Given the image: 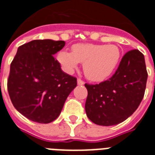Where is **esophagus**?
Wrapping results in <instances>:
<instances>
[{
  "label": "esophagus",
  "mask_w": 155,
  "mask_h": 155,
  "mask_svg": "<svg viewBox=\"0 0 155 155\" xmlns=\"http://www.w3.org/2000/svg\"><path fill=\"white\" fill-rule=\"evenodd\" d=\"M77 84L79 85H84V81L81 80V79H78V80H77Z\"/></svg>",
  "instance_id": "obj_1"
}]
</instances>
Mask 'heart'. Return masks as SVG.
I'll use <instances>...</instances> for the list:
<instances>
[{
    "instance_id": "heart-1",
    "label": "heart",
    "mask_w": 155,
    "mask_h": 155,
    "mask_svg": "<svg viewBox=\"0 0 155 155\" xmlns=\"http://www.w3.org/2000/svg\"><path fill=\"white\" fill-rule=\"evenodd\" d=\"M120 57V49L115 45L78 43L72 46L71 53L62 51L58 61L67 72H72L79 63H84V71L87 79L102 81L117 68Z\"/></svg>"
}]
</instances>
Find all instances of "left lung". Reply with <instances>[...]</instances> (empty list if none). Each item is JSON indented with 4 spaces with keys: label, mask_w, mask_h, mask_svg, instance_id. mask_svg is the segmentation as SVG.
<instances>
[{
    "label": "left lung",
    "mask_w": 155,
    "mask_h": 155,
    "mask_svg": "<svg viewBox=\"0 0 155 155\" xmlns=\"http://www.w3.org/2000/svg\"><path fill=\"white\" fill-rule=\"evenodd\" d=\"M147 77L143 54L136 49L126 52L112 77L97 84H85L87 117L104 126L126 120L143 99Z\"/></svg>",
    "instance_id": "1"
}]
</instances>
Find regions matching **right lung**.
Here are the masks:
<instances>
[{"label":"right lung","mask_w":155,"mask_h":155,"mask_svg":"<svg viewBox=\"0 0 155 155\" xmlns=\"http://www.w3.org/2000/svg\"><path fill=\"white\" fill-rule=\"evenodd\" d=\"M64 41L33 40L18 47L10 64L7 88L15 108L29 120H54L77 85L76 78L62 71L54 57Z\"/></svg>","instance_id":"right-lung-1"}]
</instances>
